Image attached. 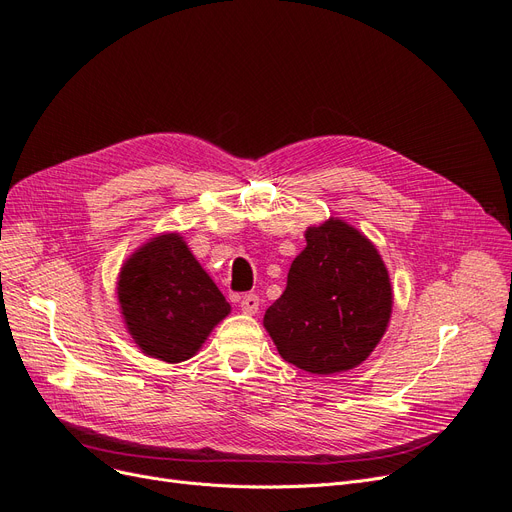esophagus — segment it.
I'll return each mask as SVG.
<instances>
[{"mask_svg":"<svg viewBox=\"0 0 512 512\" xmlns=\"http://www.w3.org/2000/svg\"><path fill=\"white\" fill-rule=\"evenodd\" d=\"M240 307H242L244 314H257V309H259V295H255V293H247V295L242 297Z\"/></svg>","mask_w":512,"mask_h":512,"instance_id":"1","label":"esophagus"}]
</instances>
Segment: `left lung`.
Instances as JSON below:
<instances>
[{
    "label": "left lung",
    "mask_w": 512,
    "mask_h": 512,
    "mask_svg": "<svg viewBox=\"0 0 512 512\" xmlns=\"http://www.w3.org/2000/svg\"><path fill=\"white\" fill-rule=\"evenodd\" d=\"M286 291L263 316L282 358L305 372L362 364L385 335L391 282L374 244L341 219L305 232Z\"/></svg>",
    "instance_id": "obj_1"
}]
</instances>
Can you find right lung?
<instances>
[{
  "label": "right lung",
  "instance_id": "obj_1",
  "mask_svg": "<svg viewBox=\"0 0 512 512\" xmlns=\"http://www.w3.org/2000/svg\"><path fill=\"white\" fill-rule=\"evenodd\" d=\"M117 291L133 341L146 355L171 364L192 358L230 314V303L180 234L154 238L133 253L121 268Z\"/></svg>",
  "mask_w": 512,
  "mask_h": 512
}]
</instances>
